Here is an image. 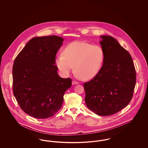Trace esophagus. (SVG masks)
Wrapping results in <instances>:
<instances>
[{"mask_svg":"<svg viewBox=\"0 0 148 148\" xmlns=\"http://www.w3.org/2000/svg\"><path fill=\"white\" fill-rule=\"evenodd\" d=\"M79 83L77 82H76V81H73L72 82V84L73 85H76L77 84Z\"/></svg>","mask_w":148,"mask_h":148,"instance_id":"1","label":"esophagus"}]
</instances>
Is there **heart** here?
<instances>
[{
    "label": "heart",
    "instance_id": "heart-1",
    "mask_svg": "<svg viewBox=\"0 0 148 148\" xmlns=\"http://www.w3.org/2000/svg\"><path fill=\"white\" fill-rule=\"evenodd\" d=\"M63 54L56 59L61 74L68 76L74 66L75 71L83 80H90L98 74L104 59V51L100 46L80 41L69 44Z\"/></svg>",
    "mask_w": 148,
    "mask_h": 148
}]
</instances>
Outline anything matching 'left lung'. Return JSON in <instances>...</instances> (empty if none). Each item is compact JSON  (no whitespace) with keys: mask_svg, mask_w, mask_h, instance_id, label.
Segmentation results:
<instances>
[{"mask_svg":"<svg viewBox=\"0 0 148 148\" xmlns=\"http://www.w3.org/2000/svg\"><path fill=\"white\" fill-rule=\"evenodd\" d=\"M104 51L103 66L98 74L84 84L87 107L97 115L118 113L131 101L136 84L132 58L112 36L101 35Z\"/></svg>","mask_w":148,"mask_h":148,"instance_id":"1","label":"left lung"}]
</instances>
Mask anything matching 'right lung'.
<instances>
[{
	"label": "right lung",
	"instance_id": "obj_1",
	"mask_svg": "<svg viewBox=\"0 0 148 148\" xmlns=\"http://www.w3.org/2000/svg\"><path fill=\"white\" fill-rule=\"evenodd\" d=\"M64 39L56 35L34 37L15 59L13 90L21 109L37 119L53 116L60 109L71 79L60 77L56 56Z\"/></svg>",
	"mask_w": 148,
	"mask_h": 148
}]
</instances>
